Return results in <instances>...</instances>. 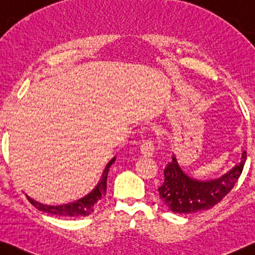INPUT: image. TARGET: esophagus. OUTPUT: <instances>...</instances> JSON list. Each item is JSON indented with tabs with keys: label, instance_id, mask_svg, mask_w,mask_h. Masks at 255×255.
I'll return each instance as SVG.
<instances>
[{
	"label": "esophagus",
	"instance_id": "obj_1",
	"mask_svg": "<svg viewBox=\"0 0 255 255\" xmlns=\"http://www.w3.org/2000/svg\"><path fill=\"white\" fill-rule=\"evenodd\" d=\"M139 149H140V153H142L144 156H152L153 153L155 151L154 142H153L152 138L145 139L143 140V143L140 144Z\"/></svg>",
	"mask_w": 255,
	"mask_h": 255
}]
</instances>
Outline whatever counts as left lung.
Masks as SVG:
<instances>
[{
    "mask_svg": "<svg viewBox=\"0 0 255 255\" xmlns=\"http://www.w3.org/2000/svg\"><path fill=\"white\" fill-rule=\"evenodd\" d=\"M246 156L244 151L241 162L220 178L200 181L181 170L173 155L163 170L164 181L159 187L160 200L170 211L179 215H192L213 208L234 188L243 171Z\"/></svg>",
    "mask_w": 255,
    "mask_h": 255,
    "instance_id": "obj_1",
    "label": "left lung"
}]
</instances>
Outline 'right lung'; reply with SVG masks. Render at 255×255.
I'll use <instances>...</instances> for the list:
<instances>
[{"label":"right lung","mask_w":255,"mask_h":255,"mask_svg":"<svg viewBox=\"0 0 255 255\" xmlns=\"http://www.w3.org/2000/svg\"><path fill=\"white\" fill-rule=\"evenodd\" d=\"M116 161V157L107 164L106 169L100 176V179L96 185L93 187L86 195L83 197H79L75 201L68 202V203H61V204H45L40 203L34 199H31L26 194L27 200L34 205L35 208L46 213H51V215L58 216V217H86L90 216L92 212H94L95 205L107 193V179H108V172L110 169L111 164Z\"/></svg>","instance_id":"right-lung-1"}]
</instances>
